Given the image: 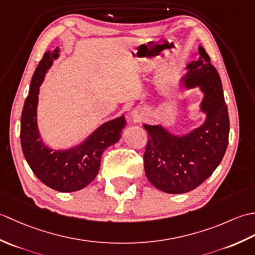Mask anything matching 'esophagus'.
I'll return each mask as SVG.
<instances>
[{
	"label": "esophagus",
	"instance_id": "1",
	"mask_svg": "<svg viewBox=\"0 0 255 255\" xmlns=\"http://www.w3.org/2000/svg\"><path fill=\"white\" fill-rule=\"evenodd\" d=\"M138 115H139V114H136V115H133V116H136V117H139Z\"/></svg>",
	"mask_w": 255,
	"mask_h": 255
}]
</instances>
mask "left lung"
<instances>
[{
	"label": "left lung",
	"mask_w": 255,
	"mask_h": 255,
	"mask_svg": "<svg viewBox=\"0 0 255 255\" xmlns=\"http://www.w3.org/2000/svg\"><path fill=\"white\" fill-rule=\"evenodd\" d=\"M199 55L187 66L184 82L188 88L199 85L205 93V124L185 137H173L160 126H144L149 132L143 153L145 175L154 187L169 194L199 186L213 174L228 147L230 124L221 80L203 47Z\"/></svg>",
	"instance_id": "8db88e82"
}]
</instances>
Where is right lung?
<instances>
[{
    "label": "right lung",
    "instance_id": "add662e5",
    "mask_svg": "<svg viewBox=\"0 0 255 255\" xmlns=\"http://www.w3.org/2000/svg\"><path fill=\"white\" fill-rule=\"evenodd\" d=\"M58 52V47L51 52H45L32 75L20 117V144L34 174L48 187L68 193L79 191L94 180L100 170L103 152L118 141L126 121L119 117L104 124L75 150L52 151L46 148L37 131L36 107L39 85Z\"/></svg>",
    "mask_w": 255,
    "mask_h": 255
}]
</instances>
